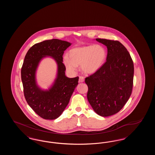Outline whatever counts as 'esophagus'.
<instances>
[{
  "label": "esophagus",
  "instance_id": "esophagus-1",
  "mask_svg": "<svg viewBox=\"0 0 155 155\" xmlns=\"http://www.w3.org/2000/svg\"><path fill=\"white\" fill-rule=\"evenodd\" d=\"M84 81V77L83 76L79 77V82H83Z\"/></svg>",
  "mask_w": 155,
  "mask_h": 155
}]
</instances>
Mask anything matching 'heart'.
Wrapping results in <instances>:
<instances>
[{
    "mask_svg": "<svg viewBox=\"0 0 155 155\" xmlns=\"http://www.w3.org/2000/svg\"><path fill=\"white\" fill-rule=\"evenodd\" d=\"M68 56L63 58V63L68 71L74 72L77 66L81 65L84 73L92 74L103 65L106 58V52L101 45H88L71 49Z\"/></svg>",
    "mask_w": 155,
    "mask_h": 155,
    "instance_id": "heart-1",
    "label": "heart"
}]
</instances>
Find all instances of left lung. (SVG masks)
<instances>
[{
  "label": "left lung",
  "mask_w": 155,
  "mask_h": 155,
  "mask_svg": "<svg viewBox=\"0 0 155 155\" xmlns=\"http://www.w3.org/2000/svg\"><path fill=\"white\" fill-rule=\"evenodd\" d=\"M106 46V62L95 73L85 78L87 98L94 110L102 117L118 113L131 95L134 63L125 46L118 41L97 38Z\"/></svg>",
  "instance_id": "8db88e82"
}]
</instances>
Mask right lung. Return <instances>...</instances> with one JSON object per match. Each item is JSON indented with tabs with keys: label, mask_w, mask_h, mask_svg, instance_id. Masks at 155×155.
<instances>
[{
	"label": "right lung",
	"mask_w": 155,
	"mask_h": 155,
	"mask_svg": "<svg viewBox=\"0 0 155 155\" xmlns=\"http://www.w3.org/2000/svg\"><path fill=\"white\" fill-rule=\"evenodd\" d=\"M70 45V42L58 39L44 41L33 45L24 60L21 74L25 100L38 116L46 120L59 117L78 84V77L70 78L65 75L63 55ZM46 56H51L57 61L58 74L51 88L44 91L37 85L35 74L40 61Z\"/></svg>",
	"instance_id": "1"
}]
</instances>
